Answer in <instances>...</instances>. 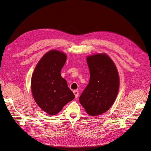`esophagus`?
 Masks as SVG:
<instances>
[{
	"mask_svg": "<svg viewBox=\"0 0 151 151\" xmlns=\"http://www.w3.org/2000/svg\"><path fill=\"white\" fill-rule=\"evenodd\" d=\"M74 93L75 95L76 98H77L78 96H79V92H78V90H74Z\"/></svg>",
	"mask_w": 151,
	"mask_h": 151,
	"instance_id": "esophagus-1",
	"label": "esophagus"
}]
</instances>
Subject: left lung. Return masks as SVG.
<instances>
[{
    "label": "left lung",
    "mask_w": 151,
    "mask_h": 151,
    "mask_svg": "<svg viewBox=\"0 0 151 151\" xmlns=\"http://www.w3.org/2000/svg\"><path fill=\"white\" fill-rule=\"evenodd\" d=\"M90 81L79 97L87 114L97 116L110 109L117 96L119 79L112 59L106 54L87 56Z\"/></svg>",
    "instance_id": "obj_1"
}]
</instances>
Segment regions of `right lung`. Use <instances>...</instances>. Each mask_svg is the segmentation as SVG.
<instances>
[{
  "instance_id": "add662e5",
  "label": "right lung",
  "mask_w": 151,
  "mask_h": 151,
  "mask_svg": "<svg viewBox=\"0 0 151 151\" xmlns=\"http://www.w3.org/2000/svg\"><path fill=\"white\" fill-rule=\"evenodd\" d=\"M66 59L64 52L48 51L40 60L32 77V92L36 103L50 115L58 114L75 98L61 75Z\"/></svg>"
}]
</instances>
